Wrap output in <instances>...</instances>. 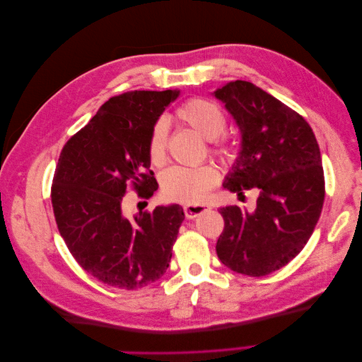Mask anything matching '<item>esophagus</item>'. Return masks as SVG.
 <instances>
[{
  "label": "esophagus",
  "instance_id": "34e87169",
  "mask_svg": "<svg viewBox=\"0 0 362 362\" xmlns=\"http://www.w3.org/2000/svg\"><path fill=\"white\" fill-rule=\"evenodd\" d=\"M208 210H210V205H206V204H187L184 206V213L187 218L198 217Z\"/></svg>",
  "mask_w": 362,
  "mask_h": 362
}]
</instances>
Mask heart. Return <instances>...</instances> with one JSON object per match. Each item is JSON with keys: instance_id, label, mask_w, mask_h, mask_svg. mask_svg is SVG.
<instances>
[{"instance_id": "obj_1", "label": "heart", "mask_w": 362, "mask_h": 362, "mask_svg": "<svg viewBox=\"0 0 362 362\" xmlns=\"http://www.w3.org/2000/svg\"><path fill=\"white\" fill-rule=\"evenodd\" d=\"M175 115L206 140L217 139L226 129V116L222 108L204 98H190L177 108ZM168 133L169 128L164 119H157L149 131L148 157L157 168H161L168 160ZM210 151L225 163L234 158L233 146L226 144H216ZM218 180L221 172L214 164H202L198 168L175 166L163 173L161 193L164 199L170 202L199 204L216 187Z\"/></svg>"}]
</instances>
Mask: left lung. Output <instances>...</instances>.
<instances>
[{"label":"left lung","instance_id":"left-lung-1","mask_svg":"<svg viewBox=\"0 0 362 362\" xmlns=\"http://www.w3.org/2000/svg\"><path fill=\"white\" fill-rule=\"evenodd\" d=\"M242 131V151L223 187L259 193L254 211L221 208L223 233L216 245L223 264L247 276H266L299 254L319 222L325 175L310 124L293 108L249 81L214 92Z\"/></svg>","mask_w":362,"mask_h":362}]
</instances>
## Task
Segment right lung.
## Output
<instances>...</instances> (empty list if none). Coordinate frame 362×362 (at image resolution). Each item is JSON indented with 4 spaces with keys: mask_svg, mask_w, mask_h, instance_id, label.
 Wrapping results in <instances>:
<instances>
[{
    "mask_svg": "<svg viewBox=\"0 0 362 362\" xmlns=\"http://www.w3.org/2000/svg\"><path fill=\"white\" fill-rule=\"evenodd\" d=\"M177 90L113 96L64 144L54 172V217L72 257L103 284L134 290L160 279L184 221L180 205L124 216L133 189L149 199L158 189L149 170L148 136Z\"/></svg>",
    "mask_w": 362,
    "mask_h": 362,
    "instance_id": "1",
    "label": "right lung"
}]
</instances>
